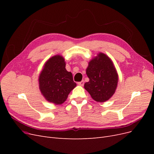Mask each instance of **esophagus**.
<instances>
[{"label": "esophagus", "instance_id": "1", "mask_svg": "<svg viewBox=\"0 0 154 154\" xmlns=\"http://www.w3.org/2000/svg\"><path fill=\"white\" fill-rule=\"evenodd\" d=\"M78 85H80V86H83V85H84V81H82V82H78Z\"/></svg>", "mask_w": 154, "mask_h": 154}]
</instances>
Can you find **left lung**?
Returning a JSON list of instances; mask_svg holds the SVG:
<instances>
[{
	"instance_id": "obj_1",
	"label": "left lung",
	"mask_w": 154,
	"mask_h": 154,
	"mask_svg": "<svg viewBox=\"0 0 154 154\" xmlns=\"http://www.w3.org/2000/svg\"><path fill=\"white\" fill-rule=\"evenodd\" d=\"M86 74L89 81L85 89L97 102H105L114 95L117 88L119 77L114 64L108 56L99 53L88 63Z\"/></svg>"
}]
</instances>
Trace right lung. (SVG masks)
Wrapping results in <instances>:
<instances>
[{
	"instance_id": "obj_1",
	"label": "right lung",
	"mask_w": 154,
	"mask_h": 154,
	"mask_svg": "<svg viewBox=\"0 0 154 154\" xmlns=\"http://www.w3.org/2000/svg\"><path fill=\"white\" fill-rule=\"evenodd\" d=\"M66 65L62 55H54L46 61L39 74L40 91L49 103L62 105L76 86L72 73L67 71Z\"/></svg>"
}]
</instances>
